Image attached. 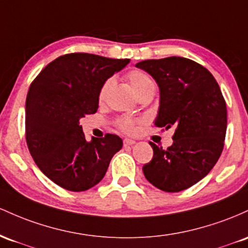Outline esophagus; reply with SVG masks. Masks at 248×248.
I'll list each match as a JSON object with an SVG mask.
<instances>
[{
	"label": "esophagus",
	"instance_id": "esophagus-1",
	"mask_svg": "<svg viewBox=\"0 0 248 248\" xmlns=\"http://www.w3.org/2000/svg\"><path fill=\"white\" fill-rule=\"evenodd\" d=\"M136 141L135 140H132V139H127V138H125L124 140H123V144H124V146H130V145H133V144H135Z\"/></svg>",
	"mask_w": 248,
	"mask_h": 248
}]
</instances>
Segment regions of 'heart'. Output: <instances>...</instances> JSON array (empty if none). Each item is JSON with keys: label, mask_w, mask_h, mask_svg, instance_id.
<instances>
[{"label": "heart", "mask_w": 248, "mask_h": 248, "mask_svg": "<svg viewBox=\"0 0 248 248\" xmlns=\"http://www.w3.org/2000/svg\"><path fill=\"white\" fill-rule=\"evenodd\" d=\"M126 78L129 80L130 85H131L132 90L135 91L136 96L140 94L144 91L149 90V89L155 88V83L152 80L151 77L146 74L145 71L139 70V69H132L126 74ZM113 80L111 78H108L104 83L102 84L101 89H99L98 93V101L103 102L107 98L108 93H109L110 88L112 87ZM118 126L126 133H132L138 129L140 121L136 118H130V117H124L118 121Z\"/></svg>", "instance_id": "1"}]
</instances>
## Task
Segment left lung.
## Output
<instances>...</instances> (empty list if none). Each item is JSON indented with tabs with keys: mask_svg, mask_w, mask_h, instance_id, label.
Returning a JSON list of instances; mask_svg holds the SVG:
<instances>
[{
	"mask_svg": "<svg viewBox=\"0 0 248 248\" xmlns=\"http://www.w3.org/2000/svg\"><path fill=\"white\" fill-rule=\"evenodd\" d=\"M136 66L151 75L159 87L155 125L174 129L173 144L164 150L154 143V157L144 176L165 192L197 184L213 169L224 149L226 103L210 71L184 57L146 60Z\"/></svg>",
	"mask_w": 248,
	"mask_h": 248,
	"instance_id": "8db88e82",
	"label": "left lung"
}]
</instances>
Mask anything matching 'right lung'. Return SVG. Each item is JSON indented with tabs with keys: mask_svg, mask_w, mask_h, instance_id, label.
Masks as SVG:
<instances>
[{
	"mask_svg": "<svg viewBox=\"0 0 248 248\" xmlns=\"http://www.w3.org/2000/svg\"><path fill=\"white\" fill-rule=\"evenodd\" d=\"M129 62L68 54L32 80L26 101L28 149L41 171L61 187L80 192L97 185L123 146V140L110 133L87 141L79 119L96 112L102 84Z\"/></svg>",
	"mask_w": 248,
	"mask_h": 248,
	"instance_id": "add662e5",
	"label": "right lung"
}]
</instances>
